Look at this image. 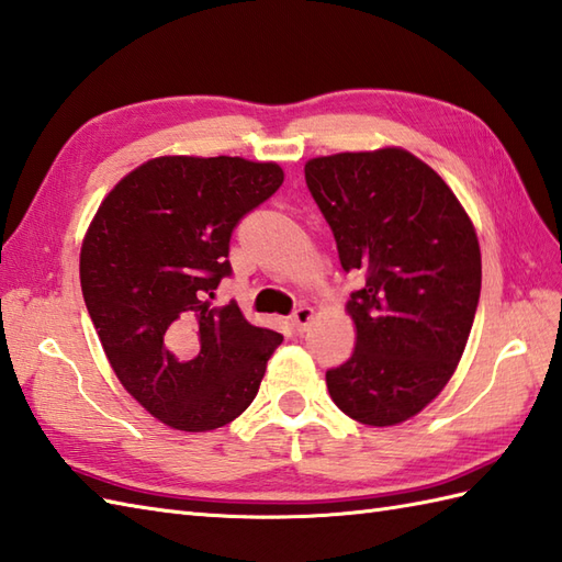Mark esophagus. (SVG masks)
Segmentation results:
<instances>
[{"instance_id": "esophagus-1", "label": "esophagus", "mask_w": 562, "mask_h": 562, "mask_svg": "<svg viewBox=\"0 0 562 562\" xmlns=\"http://www.w3.org/2000/svg\"><path fill=\"white\" fill-rule=\"evenodd\" d=\"M313 317H315L313 307H310V305H301V307H297L295 313L291 315V324H293V327H295L297 331H305L307 324L313 322Z\"/></svg>"}]
</instances>
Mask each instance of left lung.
<instances>
[{
  "label": "left lung",
  "instance_id": "8db88e82",
  "mask_svg": "<svg viewBox=\"0 0 562 562\" xmlns=\"http://www.w3.org/2000/svg\"><path fill=\"white\" fill-rule=\"evenodd\" d=\"M307 190L334 233L344 271L366 277L346 303L356 351L327 370L346 416L396 426L450 382L481 295L473 223L430 166L404 148L305 164Z\"/></svg>",
  "mask_w": 562,
  "mask_h": 562
}]
</instances>
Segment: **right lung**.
I'll return each mask as SVG.
<instances>
[{
  "mask_svg": "<svg viewBox=\"0 0 562 562\" xmlns=\"http://www.w3.org/2000/svg\"><path fill=\"white\" fill-rule=\"evenodd\" d=\"M277 164L160 156L122 178L81 245V291L103 351L148 414L184 432L252 404L283 336L216 307L231 235L279 190Z\"/></svg>",
  "mask_w": 562,
  "mask_h": 562,
  "instance_id": "1",
  "label": "right lung"
}]
</instances>
